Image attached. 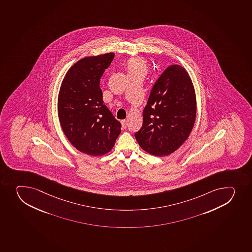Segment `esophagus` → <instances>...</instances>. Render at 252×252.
I'll use <instances>...</instances> for the list:
<instances>
[{"label": "esophagus", "mask_w": 252, "mask_h": 252, "mask_svg": "<svg viewBox=\"0 0 252 252\" xmlns=\"http://www.w3.org/2000/svg\"><path fill=\"white\" fill-rule=\"evenodd\" d=\"M122 127L126 129L127 127V120H122Z\"/></svg>", "instance_id": "obj_1"}]
</instances>
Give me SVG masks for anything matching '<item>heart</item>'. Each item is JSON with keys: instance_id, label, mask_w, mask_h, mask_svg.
Listing matches in <instances>:
<instances>
[{"instance_id": "b5f03b06", "label": "heart", "mask_w": 252, "mask_h": 252, "mask_svg": "<svg viewBox=\"0 0 252 252\" xmlns=\"http://www.w3.org/2000/svg\"><path fill=\"white\" fill-rule=\"evenodd\" d=\"M147 65L145 60L142 58H130L126 63V70L128 74H132V73L146 72L147 71Z\"/></svg>"}]
</instances>
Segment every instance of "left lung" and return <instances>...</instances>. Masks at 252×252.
I'll use <instances>...</instances> for the list:
<instances>
[{"mask_svg":"<svg viewBox=\"0 0 252 252\" xmlns=\"http://www.w3.org/2000/svg\"><path fill=\"white\" fill-rule=\"evenodd\" d=\"M195 117L196 97L191 79L181 65H170L152 88L143 112L142 127L135 138L150 155H171L189 137Z\"/></svg>","mask_w":252,"mask_h":252,"instance_id":"1","label":"left lung"}]
</instances>
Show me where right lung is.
I'll list each match as a JSON object with an SVG mask.
<instances>
[{
	"label": "right lung",
	"instance_id": "obj_1",
	"mask_svg": "<svg viewBox=\"0 0 252 252\" xmlns=\"http://www.w3.org/2000/svg\"><path fill=\"white\" fill-rule=\"evenodd\" d=\"M114 58L108 53L82 58L69 69L61 85L58 112L63 132L80 152H110L122 125L103 104L100 78Z\"/></svg>",
	"mask_w": 252,
	"mask_h": 252
}]
</instances>
